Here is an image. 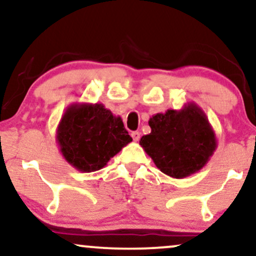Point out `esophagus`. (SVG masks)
I'll return each mask as SVG.
<instances>
[{
  "label": "esophagus",
  "mask_w": 256,
  "mask_h": 256,
  "mask_svg": "<svg viewBox=\"0 0 256 256\" xmlns=\"http://www.w3.org/2000/svg\"><path fill=\"white\" fill-rule=\"evenodd\" d=\"M131 137H132V139H134V142H138V140H139V138H140V132H138V131L132 132V134H131Z\"/></svg>",
  "instance_id": "34e87169"
}]
</instances>
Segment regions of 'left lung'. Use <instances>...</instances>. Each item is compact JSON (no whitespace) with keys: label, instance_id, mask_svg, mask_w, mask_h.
<instances>
[{"label":"left lung","instance_id":"8db88e82","mask_svg":"<svg viewBox=\"0 0 256 256\" xmlns=\"http://www.w3.org/2000/svg\"><path fill=\"white\" fill-rule=\"evenodd\" d=\"M151 132L140 138L154 166L172 178H186L206 166L218 148L212 126L195 102L157 113L148 120Z\"/></svg>","mask_w":256,"mask_h":256}]
</instances>
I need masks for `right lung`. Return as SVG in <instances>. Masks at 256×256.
<instances>
[{
    "mask_svg": "<svg viewBox=\"0 0 256 256\" xmlns=\"http://www.w3.org/2000/svg\"><path fill=\"white\" fill-rule=\"evenodd\" d=\"M132 138L122 118L102 104L78 102L67 108L56 128L62 157L82 172L102 169Z\"/></svg>",
    "mask_w": 256,
    "mask_h": 256,
    "instance_id": "1",
    "label": "right lung"
}]
</instances>
